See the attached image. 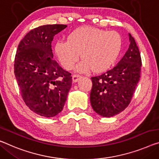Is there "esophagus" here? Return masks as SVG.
Segmentation results:
<instances>
[{"label": "esophagus", "mask_w": 159, "mask_h": 159, "mask_svg": "<svg viewBox=\"0 0 159 159\" xmlns=\"http://www.w3.org/2000/svg\"><path fill=\"white\" fill-rule=\"evenodd\" d=\"M80 78H81V75L79 74H74L72 75V80L74 82H77Z\"/></svg>", "instance_id": "obj_1"}]
</instances>
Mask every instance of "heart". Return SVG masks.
Segmentation results:
<instances>
[{"mask_svg": "<svg viewBox=\"0 0 159 159\" xmlns=\"http://www.w3.org/2000/svg\"><path fill=\"white\" fill-rule=\"evenodd\" d=\"M122 49V39L115 31L83 27L75 30L68 37V41H59L55 52L63 67L71 70L81 54L83 61L76 69L80 72L93 70L104 72L111 67Z\"/></svg>", "mask_w": 159, "mask_h": 159, "instance_id": "heart-1", "label": "heart"}]
</instances>
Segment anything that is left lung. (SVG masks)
<instances>
[{"mask_svg": "<svg viewBox=\"0 0 159 159\" xmlns=\"http://www.w3.org/2000/svg\"><path fill=\"white\" fill-rule=\"evenodd\" d=\"M130 44L124 57L112 69L91 77L90 100L97 114L110 117L119 114L132 100L139 80L142 59L134 37L129 34Z\"/></svg>", "mask_w": 159, "mask_h": 159, "instance_id": "obj_1", "label": "left lung"}]
</instances>
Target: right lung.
Instances as JSON below:
<instances>
[{"label":"right lung","instance_id":"1","mask_svg":"<svg viewBox=\"0 0 159 159\" xmlns=\"http://www.w3.org/2000/svg\"><path fill=\"white\" fill-rule=\"evenodd\" d=\"M66 25H46L30 30L20 42L14 73L22 99L32 111L42 117L61 112L71 87L72 77L53 59L54 37Z\"/></svg>","mask_w":159,"mask_h":159}]
</instances>
